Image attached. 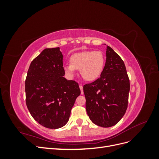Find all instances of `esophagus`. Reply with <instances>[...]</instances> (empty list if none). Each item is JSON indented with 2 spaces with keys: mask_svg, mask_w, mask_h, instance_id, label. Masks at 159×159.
<instances>
[{
  "mask_svg": "<svg viewBox=\"0 0 159 159\" xmlns=\"http://www.w3.org/2000/svg\"><path fill=\"white\" fill-rule=\"evenodd\" d=\"M80 88L81 89V94L83 95L84 94V90H83V86L81 85H80Z\"/></svg>",
  "mask_w": 159,
  "mask_h": 159,
  "instance_id": "1",
  "label": "esophagus"
}]
</instances>
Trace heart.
I'll use <instances>...</instances> for the list:
<instances>
[{"instance_id":"b5f03b06","label":"heart","mask_w":159,"mask_h":159,"mask_svg":"<svg viewBox=\"0 0 159 159\" xmlns=\"http://www.w3.org/2000/svg\"><path fill=\"white\" fill-rule=\"evenodd\" d=\"M70 62L64 66L66 74L73 76L75 70H80L83 79L89 81L98 79L102 74L105 59L102 52L85 50L71 55Z\"/></svg>"}]
</instances>
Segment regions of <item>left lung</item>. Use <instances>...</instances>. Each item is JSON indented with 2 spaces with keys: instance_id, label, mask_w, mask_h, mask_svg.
<instances>
[{
  "instance_id": "left-lung-1",
  "label": "left lung",
  "mask_w": 159,
  "mask_h": 159,
  "mask_svg": "<svg viewBox=\"0 0 159 159\" xmlns=\"http://www.w3.org/2000/svg\"><path fill=\"white\" fill-rule=\"evenodd\" d=\"M106 62L100 78L84 85L85 108L91 121L98 126L116 125L126 112L129 79L123 60L107 46Z\"/></svg>"
}]
</instances>
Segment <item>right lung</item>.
I'll use <instances>...</instances> for the list:
<instances>
[{"instance_id": "right-lung-1", "label": "right lung", "mask_w": 159, "mask_h": 159, "mask_svg": "<svg viewBox=\"0 0 159 159\" xmlns=\"http://www.w3.org/2000/svg\"><path fill=\"white\" fill-rule=\"evenodd\" d=\"M60 48H46L34 59L25 81L26 103L36 121L48 129L68 123L72 107L81 91L78 84L64 75Z\"/></svg>"}]
</instances>
